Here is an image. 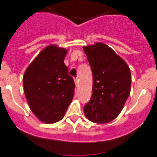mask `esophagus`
<instances>
[{
	"instance_id": "1",
	"label": "esophagus",
	"mask_w": 157,
	"mask_h": 157,
	"mask_svg": "<svg viewBox=\"0 0 157 157\" xmlns=\"http://www.w3.org/2000/svg\"><path fill=\"white\" fill-rule=\"evenodd\" d=\"M74 83H75L76 86L78 85V80H77V78H74Z\"/></svg>"
}]
</instances>
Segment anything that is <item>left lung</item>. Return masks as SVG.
<instances>
[{
  "label": "left lung",
  "mask_w": 157,
  "mask_h": 157,
  "mask_svg": "<svg viewBox=\"0 0 157 157\" xmlns=\"http://www.w3.org/2000/svg\"><path fill=\"white\" fill-rule=\"evenodd\" d=\"M93 72V94L83 108L88 120L97 124L113 121L131 93V74L124 59L102 42L83 47Z\"/></svg>",
  "instance_id": "left-lung-1"
}]
</instances>
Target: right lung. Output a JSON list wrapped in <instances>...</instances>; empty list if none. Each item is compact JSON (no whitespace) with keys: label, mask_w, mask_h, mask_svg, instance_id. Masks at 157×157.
I'll use <instances>...</instances> for the list:
<instances>
[{"label":"right lung","mask_w":157,"mask_h":157,"mask_svg":"<svg viewBox=\"0 0 157 157\" xmlns=\"http://www.w3.org/2000/svg\"><path fill=\"white\" fill-rule=\"evenodd\" d=\"M67 53V49L56 45L45 47L23 75V89L29 108L46 124L62 119L74 97L75 84L64 63Z\"/></svg>","instance_id":"right-lung-1"}]
</instances>
